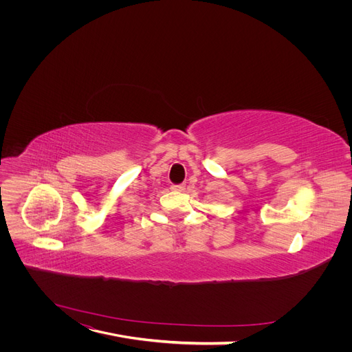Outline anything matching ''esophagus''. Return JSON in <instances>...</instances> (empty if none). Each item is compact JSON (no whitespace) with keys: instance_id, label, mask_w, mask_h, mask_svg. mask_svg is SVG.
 Returning a JSON list of instances; mask_svg holds the SVG:
<instances>
[{"instance_id":"obj_1","label":"esophagus","mask_w":352,"mask_h":352,"mask_svg":"<svg viewBox=\"0 0 352 352\" xmlns=\"http://www.w3.org/2000/svg\"><path fill=\"white\" fill-rule=\"evenodd\" d=\"M171 190L181 192V191L186 190V186H184V184H177V186H173V187H171Z\"/></svg>"}]
</instances>
